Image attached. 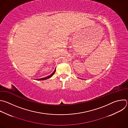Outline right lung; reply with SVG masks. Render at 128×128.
<instances>
[{
  "instance_id": "right-lung-1",
  "label": "right lung",
  "mask_w": 128,
  "mask_h": 128,
  "mask_svg": "<svg viewBox=\"0 0 128 128\" xmlns=\"http://www.w3.org/2000/svg\"><path fill=\"white\" fill-rule=\"evenodd\" d=\"M55 71H56V69H55L54 71L51 75H50L49 76H47V77H44V78H40V79H36V80H46V79H48V78H51V77L54 74Z\"/></svg>"
}]
</instances>
